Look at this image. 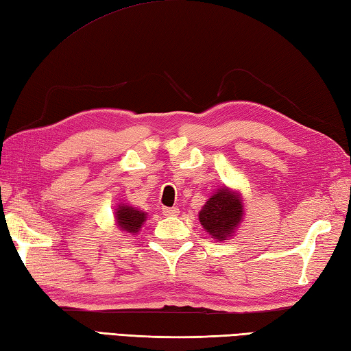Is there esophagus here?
I'll list each match as a JSON object with an SVG mask.
<instances>
[{
	"mask_svg": "<svg viewBox=\"0 0 351 351\" xmlns=\"http://www.w3.org/2000/svg\"><path fill=\"white\" fill-rule=\"evenodd\" d=\"M162 213L165 216H176L178 213H180V208H178V207H164Z\"/></svg>",
	"mask_w": 351,
	"mask_h": 351,
	"instance_id": "obj_1",
	"label": "esophagus"
}]
</instances>
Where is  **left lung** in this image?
<instances>
[{
    "label": "left lung",
    "instance_id": "1",
    "mask_svg": "<svg viewBox=\"0 0 351 351\" xmlns=\"http://www.w3.org/2000/svg\"><path fill=\"white\" fill-rule=\"evenodd\" d=\"M197 216L204 230L213 239H230L244 221V197L239 190L224 186L208 197Z\"/></svg>",
    "mask_w": 351,
    "mask_h": 351
}]
</instances>
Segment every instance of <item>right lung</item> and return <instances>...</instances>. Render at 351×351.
<instances>
[{
  "instance_id": "add662e5",
  "label": "right lung",
  "mask_w": 351,
  "mask_h": 351,
  "mask_svg": "<svg viewBox=\"0 0 351 351\" xmlns=\"http://www.w3.org/2000/svg\"><path fill=\"white\" fill-rule=\"evenodd\" d=\"M145 221H147V213L141 208L124 202H119V206L114 208V224L123 233L133 237V234L141 232V227Z\"/></svg>"
}]
</instances>
